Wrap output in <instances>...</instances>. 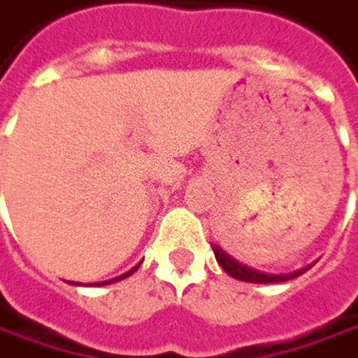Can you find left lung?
<instances>
[{
  "mask_svg": "<svg viewBox=\"0 0 358 358\" xmlns=\"http://www.w3.org/2000/svg\"><path fill=\"white\" fill-rule=\"evenodd\" d=\"M214 250V257L216 262L222 266V271L228 272L232 278L236 280H244V282H257V285H268V282H285V280H292L296 276H301L303 272H306L310 266H304L294 272H288V274H271V272H262L248 266V264H242L241 260H236L234 257H230L226 250H222L220 246H212Z\"/></svg>",
  "mask_w": 358,
  "mask_h": 358,
  "instance_id": "left-lung-1",
  "label": "left lung"
}]
</instances>
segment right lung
Listing matches in <instances>:
<instances>
[{
	"instance_id": "add662e5",
	"label": "right lung",
	"mask_w": 358,
	"mask_h": 358,
	"mask_svg": "<svg viewBox=\"0 0 358 358\" xmlns=\"http://www.w3.org/2000/svg\"><path fill=\"white\" fill-rule=\"evenodd\" d=\"M136 271V268H134ZM134 271L126 272V274H122V276H117V278H112V280H106V282H98V287H101V285H110V282H117V280H122V278H126V276H130Z\"/></svg>"
}]
</instances>
